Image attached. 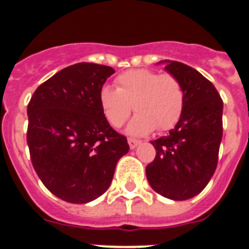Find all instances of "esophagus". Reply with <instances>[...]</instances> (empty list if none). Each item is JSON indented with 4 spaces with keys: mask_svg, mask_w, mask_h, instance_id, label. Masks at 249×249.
Segmentation results:
<instances>
[{
    "mask_svg": "<svg viewBox=\"0 0 249 249\" xmlns=\"http://www.w3.org/2000/svg\"><path fill=\"white\" fill-rule=\"evenodd\" d=\"M140 143H141L140 141L133 140V138H128V144H129V148L131 149H135Z\"/></svg>",
    "mask_w": 249,
    "mask_h": 249,
    "instance_id": "obj_1",
    "label": "esophagus"
}]
</instances>
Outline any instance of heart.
<instances>
[{
    "mask_svg": "<svg viewBox=\"0 0 249 249\" xmlns=\"http://www.w3.org/2000/svg\"><path fill=\"white\" fill-rule=\"evenodd\" d=\"M117 89L103 86L100 105L111 126L118 128L126 122L132 109L137 112L127 126L131 136H146L158 127L167 131L176 126L184 107V91L172 74L137 68L116 78ZM134 107H131V105Z\"/></svg>",
    "mask_w": 249,
    "mask_h": 249,
    "instance_id": "b5f03b06",
    "label": "heart"
}]
</instances>
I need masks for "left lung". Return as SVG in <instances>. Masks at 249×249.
Here are the masks:
<instances>
[{
    "instance_id": "obj_1",
    "label": "left lung",
    "mask_w": 249,
    "mask_h": 249,
    "mask_svg": "<svg viewBox=\"0 0 249 249\" xmlns=\"http://www.w3.org/2000/svg\"><path fill=\"white\" fill-rule=\"evenodd\" d=\"M181 82L184 107L167 136L151 141L155 160L146 167L149 186L166 198L186 201L203 191L218 162L223 102L214 86L195 68L177 61H160Z\"/></svg>"
}]
</instances>
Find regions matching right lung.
Returning a JSON list of instances; mask_svg holds the SVG:
<instances>
[{
	"instance_id": "add662e5",
	"label": "right lung",
	"mask_w": 249,
	"mask_h": 249,
	"mask_svg": "<svg viewBox=\"0 0 249 249\" xmlns=\"http://www.w3.org/2000/svg\"><path fill=\"white\" fill-rule=\"evenodd\" d=\"M114 70L97 63L63 68L35 91L27 106L34 168L52 195L89 203L108 190L127 138L109 126L100 89Z\"/></svg>"
}]
</instances>
